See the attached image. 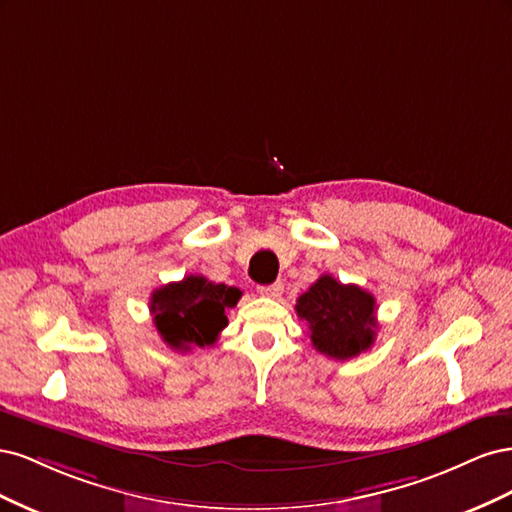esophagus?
<instances>
[{
  "instance_id": "34e87169",
  "label": "esophagus",
  "mask_w": 512,
  "mask_h": 512,
  "mask_svg": "<svg viewBox=\"0 0 512 512\" xmlns=\"http://www.w3.org/2000/svg\"><path fill=\"white\" fill-rule=\"evenodd\" d=\"M284 290V284L282 282H275V284H269V286H260L258 292L262 294V297H269V299H277Z\"/></svg>"
}]
</instances>
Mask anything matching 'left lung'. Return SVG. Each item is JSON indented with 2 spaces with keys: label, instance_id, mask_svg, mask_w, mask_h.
I'll return each mask as SVG.
<instances>
[{
  "label": "left lung",
  "instance_id": "left-lung-1",
  "mask_svg": "<svg viewBox=\"0 0 512 512\" xmlns=\"http://www.w3.org/2000/svg\"><path fill=\"white\" fill-rule=\"evenodd\" d=\"M294 309L307 322L314 348L331 359H352L376 342V299L356 284L320 275L297 299Z\"/></svg>",
  "mask_w": 512,
  "mask_h": 512
}]
</instances>
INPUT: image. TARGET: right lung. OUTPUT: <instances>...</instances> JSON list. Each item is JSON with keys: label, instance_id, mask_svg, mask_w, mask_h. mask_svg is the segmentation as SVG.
<instances>
[{"label": "right lung", "instance_id": "add662e5", "mask_svg": "<svg viewBox=\"0 0 512 512\" xmlns=\"http://www.w3.org/2000/svg\"><path fill=\"white\" fill-rule=\"evenodd\" d=\"M241 290L213 284L203 275H188L153 290L149 312L164 342L179 352L205 348L218 342L228 324L226 309L235 307Z\"/></svg>", "mask_w": 512, "mask_h": 512}]
</instances>
